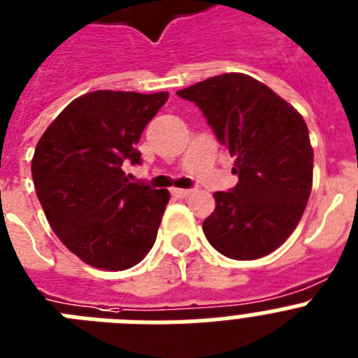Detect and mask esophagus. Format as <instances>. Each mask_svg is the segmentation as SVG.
I'll list each match as a JSON object with an SVG mask.
<instances>
[{"label":"esophagus","mask_w":358,"mask_h":358,"mask_svg":"<svg viewBox=\"0 0 358 358\" xmlns=\"http://www.w3.org/2000/svg\"><path fill=\"white\" fill-rule=\"evenodd\" d=\"M191 194H193L191 189H173V196L176 198H189Z\"/></svg>","instance_id":"obj_1"}]
</instances>
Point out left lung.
I'll list each match as a JSON object with an SVG mask.
<instances>
[{
  "mask_svg": "<svg viewBox=\"0 0 358 358\" xmlns=\"http://www.w3.org/2000/svg\"><path fill=\"white\" fill-rule=\"evenodd\" d=\"M194 101L235 156L233 191L215 193L203 220L209 244L233 260L280 248L299 225L313 185V147L302 114L262 82L227 72L178 91Z\"/></svg>",
  "mask_w": 358,
  "mask_h": 358,
  "instance_id": "obj_1",
  "label": "left lung"
}]
</instances>
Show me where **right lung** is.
<instances>
[{"label":"right lung","mask_w":358,"mask_h":358,"mask_svg":"<svg viewBox=\"0 0 358 358\" xmlns=\"http://www.w3.org/2000/svg\"><path fill=\"white\" fill-rule=\"evenodd\" d=\"M169 92L94 91L50 123L32 156V180L63 245L105 271L142 262L160 227L167 189L129 184L123 162L140 164L143 129Z\"/></svg>","instance_id":"1"}]
</instances>
